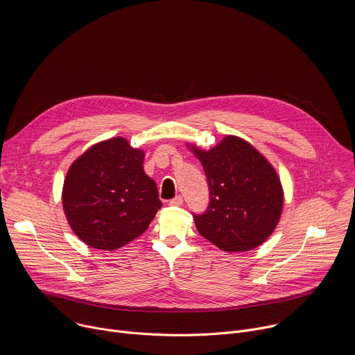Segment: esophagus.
<instances>
[{
	"instance_id": "1",
	"label": "esophagus",
	"mask_w": 355,
	"mask_h": 355,
	"mask_svg": "<svg viewBox=\"0 0 355 355\" xmlns=\"http://www.w3.org/2000/svg\"><path fill=\"white\" fill-rule=\"evenodd\" d=\"M170 205H171V207H181V205H182V196L178 195V196H175L174 199H171V200H170Z\"/></svg>"
}]
</instances>
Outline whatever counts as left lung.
<instances>
[{"label":"left lung","mask_w":355,"mask_h":355,"mask_svg":"<svg viewBox=\"0 0 355 355\" xmlns=\"http://www.w3.org/2000/svg\"><path fill=\"white\" fill-rule=\"evenodd\" d=\"M187 147L204 167L211 192L208 211L193 216L199 234L229 252L263 244L284 208V188L274 166L234 135H226L208 150L189 141Z\"/></svg>","instance_id":"1"}]
</instances>
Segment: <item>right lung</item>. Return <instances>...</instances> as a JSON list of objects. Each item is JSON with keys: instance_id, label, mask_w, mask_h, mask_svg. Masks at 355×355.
<instances>
[{"instance_id": "1", "label": "right lung", "mask_w": 355, "mask_h": 355, "mask_svg": "<svg viewBox=\"0 0 355 355\" xmlns=\"http://www.w3.org/2000/svg\"><path fill=\"white\" fill-rule=\"evenodd\" d=\"M143 162L144 151L118 136L92 144L71 163L62 204L71 230L87 245L121 248L155 219L163 204Z\"/></svg>"}]
</instances>
